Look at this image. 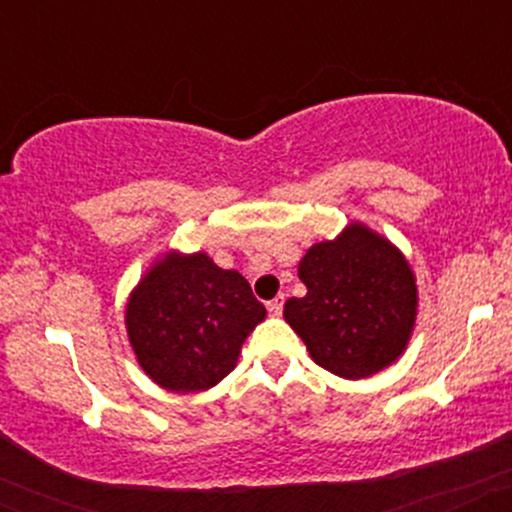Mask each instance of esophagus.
<instances>
[{
  "instance_id": "1",
  "label": "esophagus",
  "mask_w": 512,
  "mask_h": 512,
  "mask_svg": "<svg viewBox=\"0 0 512 512\" xmlns=\"http://www.w3.org/2000/svg\"><path fill=\"white\" fill-rule=\"evenodd\" d=\"M267 310H269V315L279 317L281 310H284V296H276L274 301H269V303H267Z\"/></svg>"
}]
</instances>
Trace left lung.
<instances>
[{"instance_id":"obj_1","label":"left lung","mask_w":512,"mask_h":512,"mask_svg":"<svg viewBox=\"0 0 512 512\" xmlns=\"http://www.w3.org/2000/svg\"><path fill=\"white\" fill-rule=\"evenodd\" d=\"M298 276L308 293L289 298L284 317L317 366L358 380L397 361L414 330L416 281L395 245L351 223L305 252Z\"/></svg>"}]
</instances>
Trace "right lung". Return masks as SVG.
Returning a JSON list of instances; mask_svg holds the SVG:
<instances>
[{
	"instance_id": "right-lung-1",
	"label": "right lung",
	"mask_w": 512,
	"mask_h": 512,
	"mask_svg": "<svg viewBox=\"0 0 512 512\" xmlns=\"http://www.w3.org/2000/svg\"><path fill=\"white\" fill-rule=\"evenodd\" d=\"M267 310L243 274L204 252L166 255L127 303V334L139 366L170 392H202L236 368L245 337Z\"/></svg>"
}]
</instances>
